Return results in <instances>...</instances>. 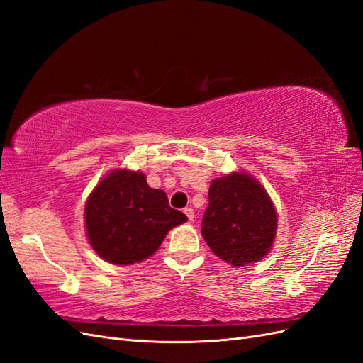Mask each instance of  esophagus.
Instances as JSON below:
<instances>
[{
  "mask_svg": "<svg viewBox=\"0 0 363 363\" xmlns=\"http://www.w3.org/2000/svg\"><path fill=\"white\" fill-rule=\"evenodd\" d=\"M183 212L186 213V216L189 218V221H192V219H194V208L192 207H186Z\"/></svg>",
  "mask_w": 363,
  "mask_h": 363,
  "instance_id": "1",
  "label": "esophagus"
}]
</instances>
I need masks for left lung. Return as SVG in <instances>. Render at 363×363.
I'll use <instances>...</instances> for the list:
<instances>
[{"label":"left lung","instance_id":"8db88e82","mask_svg":"<svg viewBox=\"0 0 363 363\" xmlns=\"http://www.w3.org/2000/svg\"><path fill=\"white\" fill-rule=\"evenodd\" d=\"M201 235L215 255L233 267L262 260L277 233V212L265 188L248 172L215 179L208 188Z\"/></svg>","mask_w":363,"mask_h":363}]
</instances>
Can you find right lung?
Listing matches in <instances>:
<instances>
[{
	"mask_svg": "<svg viewBox=\"0 0 363 363\" xmlns=\"http://www.w3.org/2000/svg\"><path fill=\"white\" fill-rule=\"evenodd\" d=\"M89 244L103 260L131 265L155 255L169 230L188 216L148 186L140 171L115 169L96 184L84 206Z\"/></svg>",
	"mask_w": 363,
	"mask_h": 363,
	"instance_id": "add662e5",
	"label": "right lung"
}]
</instances>
